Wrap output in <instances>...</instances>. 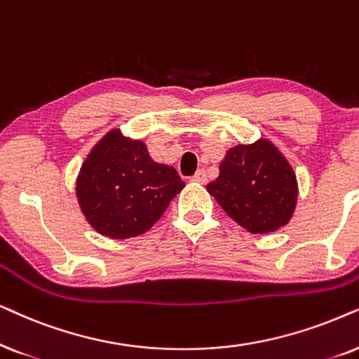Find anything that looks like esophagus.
<instances>
[{
	"label": "esophagus",
	"instance_id": "esophagus-1",
	"mask_svg": "<svg viewBox=\"0 0 359 359\" xmlns=\"http://www.w3.org/2000/svg\"><path fill=\"white\" fill-rule=\"evenodd\" d=\"M192 180H194V182H197V184H207V172H205L203 169L197 170L194 174Z\"/></svg>",
	"mask_w": 359,
	"mask_h": 359
}]
</instances>
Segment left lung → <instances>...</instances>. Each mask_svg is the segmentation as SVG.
<instances>
[{"instance_id":"1","label":"left lung","mask_w":359,"mask_h":359,"mask_svg":"<svg viewBox=\"0 0 359 359\" xmlns=\"http://www.w3.org/2000/svg\"><path fill=\"white\" fill-rule=\"evenodd\" d=\"M207 190L229 218L255 235L285 226L299 195L292 165L264 137L229 147L219 162V175Z\"/></svg>"}]
</instances>
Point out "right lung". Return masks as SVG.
I'll return each mask as SVG.
<instances>
[{
    "instance_id": "obj_1",
    "label": "right lung",
    "mask_w": 359,
    "mask_h": 359,
    "mask_svg": "<svg viewBox=\"0 0 359 359\" xmlns=\"http://www.w3.org/2000/svg\"><path fill=\"white\" fill-rule=\"evenodd\" d=\"M184 187L174 167L152 161L144 142L111 130L83 161L75 194L95 231L128 240L151 229Z\"/></svg>"
}]
</instances>
